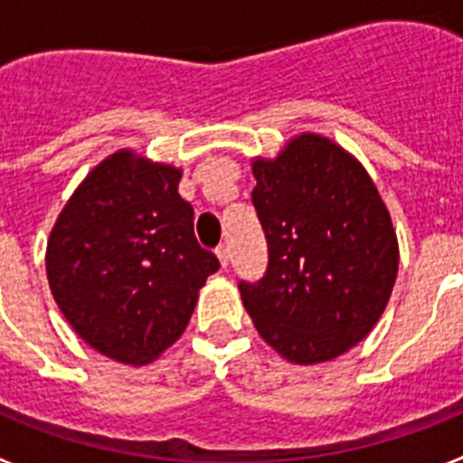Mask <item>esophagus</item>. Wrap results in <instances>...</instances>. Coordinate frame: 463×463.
<instances>
[{
	"mask_svg": "<svg viewBox=\"0 0 463 463\" xmlns=\"http://www.w3.org/2000/svg\"><path fill=\"white\" fill-rule=\"evenodd\" d=\"M215 255H218V260H220V267L227 269L229 267V248H227V245H218V248H215Z\"/></svg>",
	"mask_w": 463,
	"mask_h": 463,
	"instance_id": "34e87169",
	"label": "esophagus"
}]
</instances>
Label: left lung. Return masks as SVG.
Here are the masks:
<instances>
[{
  "mask_svg": "<svg viewBox=\"0 0 463 463\" xmlns=\"http://www.w3.org/2000/svg\"><path fill=\"white\" fill-rule=\"evenodd\" d=\"M252 203L269 243L260 282H239L255 329L288 362H331L378 325L399 273V241L353 153L301 132L273 159L252 157Z\"/></svg>",
  "mask_w": 463,
  "mask_h": 463,
  "instance_id": "obj_1",
  "label": "left lung"
}]
</instances>
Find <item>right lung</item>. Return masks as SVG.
<instances>
[{
  "label": "right lung",
  "instance_id": "1",
  "mask_svg": "<svg viewBox=\"0 0 463 463\" xmlns=\"http://www.w3.org/2000/svg\"><path fill=\"white\" fill-rule=\"evenodd\" d=\"M181 175L132 148L116 150L73 190L48 236L57 308L113 362L146 366L174 345L220 267L196 243Z\"/></svg>",
  "mask_w": 463,
  "mask_h": 463
}]
</instances>
